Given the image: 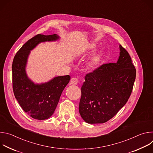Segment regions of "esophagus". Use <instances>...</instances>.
Masks as SVG:
<instances>
[{"label": "esophagus", "mask_w": 153, "mask_h": 153, "mask_svg": "<svg viewBox=\"0 0 153 153\" xmlns=\"http://www.w3.org/2000/svg\"><path fill=\"white\" fill-rule=\"evenodd\" d=\"M78 79L77 78H75V77H73L71 78V80H70V82L72 85H77L78 83Z\"/></svg>", "instance_id": "1"}]
</instances>
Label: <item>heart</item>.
<instances>
[{
	"label": "heart",
	"instance_id": "heart-1",
	"mask_svg": "<svg viewBox=\"0 0 153 153\" xmlns=\"http://www.w3.org/2000/svg\"><path fill=\"white\" fill-rule=\"evenodd\" d=\"M96 45L94 43H89L84 48L81 50L79 53V56L80 57H86L92 54L96 49ZM103 53L99 51L94 53L86 62V67L89 71H94L97 69L103 60Z\"/></svg>",
	"mask_w": 153,
	"mask_h": 153
}]
</instances>
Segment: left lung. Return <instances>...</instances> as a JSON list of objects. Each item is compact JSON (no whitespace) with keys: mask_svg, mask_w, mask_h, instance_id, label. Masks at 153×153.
I'll return each mask as SVG.
<instances>
[{"mask_svg":"<svg viewBox=\"0 0 153 153\" xmlns=\"http://www.w3.org/2000/svg\"><path fill=\"white\" fill-rule=\"evenodd\" d=\"M116 63L101 65L87 74L81 88L79 113L88 123H103L113 118L131 94L136 70L128 51L119 45Z\"/></svg>","mask_w":153,"mask_h":153,"instance_id":"8db88e82","label":"left lung"}]
</instances>
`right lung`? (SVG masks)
Returning a JSON list of instances; mask_svg holds the SVG:
<instances>
[{"instance_id": "right-lung-1", "label": "right lung", "mask_w": 153, "mask_h": 153, "mask_svg": "<svg viewBox=\"0 0 153 153\" xmlns=\"http://www.w3.org/2000/svg\"><path fill=\"white\" fill-rule=\"evenodd\" d=\"M59 38L56 34H37L21 47L13 59L12 72L14 96L24 111L35 119H47L53 114L61 94L70 82V76H57L45 83H35L27 74L28 58L30 51L40 43L56 41Z\"/></svg>"}]
</instances>
